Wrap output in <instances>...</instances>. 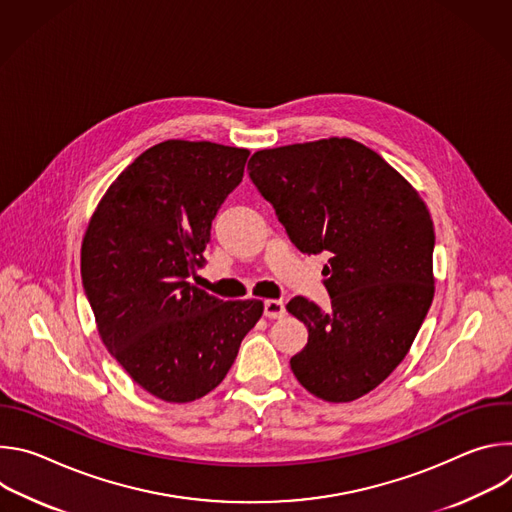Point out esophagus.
<instances>
[{
  "label": "esophagus",
  "mask_w": 512,
  "mask_h": 512,
  "mask_svg": "<svg viewBox=\"0 0 512 512\" xmlns=\"http://www.w3.org/2000/svg\"><path fill=\"white\" fill-rule=\"evenodd\" d=\"M263 312H265V316L267 318H281L283 314H285V306H283V302H279V300H265V304H263Z\"/></svg>",
  "instance_id": "esophagus-1"
}]
</instances>
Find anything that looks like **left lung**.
<instances>
[{"label": "left lung", "instance_id": "1", "mask_svg": "<svg viewBox=\"0 0 512 512\" xmlns=\"http://www.w3.org/2000/svg\"><path fill=\"white\" fill-rule=\"evenodd\" d=\"M249 176L302 253H330L332 310L298 296L285 310L308 328L291 356L318 399L348 403L379 387L409 352L435 294L433 221L419 192L350 137L259 150Z\"/></svg>", "mask_w": 512, "mask_h": 512}]
</instances>
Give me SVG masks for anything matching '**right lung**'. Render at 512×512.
I'll return each mask as SVG.
<instances>
[{"label":"right lung","mask_w":512,"mask_h":512,"mask_svg":"<svg viewBox=\"0 0 512 512\" xmlns=\"http://www.w3.org/2000/svg\"><path fill=\"white\" fill-rule=\"evenodd\" d=\"M247 158L212 141L156 143L115 178L85 231L81 275L99 336L162 401L190 403L221 385L263 314L261 300L223 302L188 281Z\"/></svg>","instance_id":"obj_1"}]
</instances>
